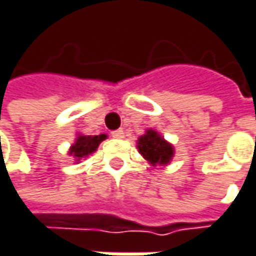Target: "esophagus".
<instances>
[{"label":"esophagus","instance_id":"1","mask_svg":"<svg viewBox=\"0 0 256 256\" xmlns=\"http://www.w3.org/2000/svg\"><path fill=\"white\" fill-rule=\"evenodd\" d=\"M112 136H113L114 139H123L124 138V132H123V128L114 130V132H112Z\"/></svg>","mask_w":256,"mask_h":256}]
</instances>
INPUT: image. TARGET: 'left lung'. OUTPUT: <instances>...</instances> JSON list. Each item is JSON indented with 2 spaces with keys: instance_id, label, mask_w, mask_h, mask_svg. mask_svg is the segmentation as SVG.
I'll return each instance as SVG.
<instances>
[{
  "instance_id": "8db88e82",
  "label": "left lung",
  "mask_w": 256,
  "mask_h": 256,
  "mask_svg": "<svg viewBox=\"0 0 256 256\" xmlns=\"http://www.w3.org/2000/svg\"><path fill=\"white\" fill-rule=\"evenodd\" d=\"M136 146L143 159H146L152 166H166L172 160L175 154L172 143L165 140L164 136L154 128H148L144 134L138 139Z\"/></svg>"
}]
</instances>
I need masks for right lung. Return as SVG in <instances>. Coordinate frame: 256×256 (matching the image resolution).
Returning a JSON list of instances; mask_svg holds the SVG:
<instances>
[{"label":"right lung","mask_w":256,"mask_h":256,"mask_svg":"<svg viewBox=\"0 0 256 256\" xmlns=\"http://www.w3.org/2000/svg\"><path fill=\"white\" fill-rule=\"evenodd\" d=\"M107 139V134H98V136H91V134H81L78 133L74 143L70 144L68 150L69 156L75 159V164H80V160L84 158H88L91 154H94L100 146V143Z\"/></svg>","instance_id":"right-lung-1"}]
</instances>
